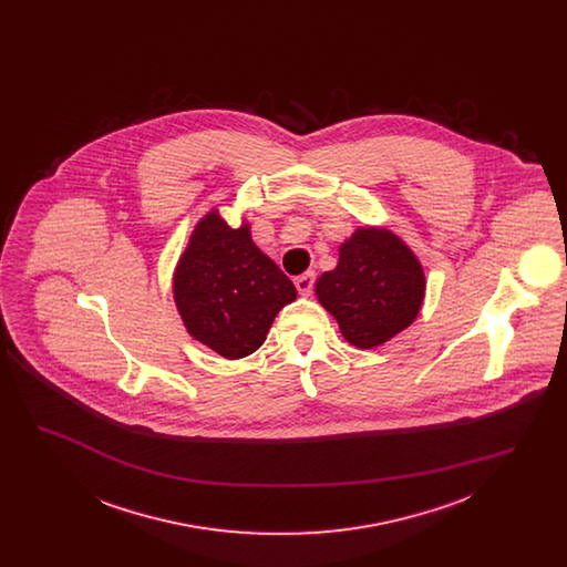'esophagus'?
<instances>
[{
    "mask_svg": "<svg viewBox=\"0 0 567 567\" xmlns=\"http://www.w3.org/2000/svg\"><path fill=\"white\" fill-rule=\"evenodd\" d=\"M315 280H317V274L315 271H306L301 276L296 278L297 291L299 296H310L312 293V287H315Z\"/></svg>",
    "mask_w": 567,
    "mask_h": 567,
    "instance_id": "1",
    "label": "esophagus"
}]
</instances>
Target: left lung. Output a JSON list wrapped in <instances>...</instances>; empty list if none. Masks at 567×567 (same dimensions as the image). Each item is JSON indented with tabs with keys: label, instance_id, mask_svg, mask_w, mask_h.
<instances>
[{
	"label": "left lung",
	"instance_id": "1",
	"mask_svg": "<svg viewBox=\"0 0 567 567\" xmlns=\"http://www.w3.org/2000/svg\"><path fill=\"white\" fill-rule=\"evenodd\" d=\"M425 274L419 259L386 229H357L340 246L338 268L317 280V297L357 349L391 340L421 310Z\"/></svg>",
	"mask_w": 567,
	"mask_h": 567
}]
</instances>
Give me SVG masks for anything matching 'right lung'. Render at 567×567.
<instances>
[{"mask_svg":"<svg viewBox=\"0 0 567 567\" xmlns=\"http://www.w3.org/2000/svg\"><path fill=\"white\" fill-rule=\"evenodd\" d=\"M297 297L293 282L216 210L204 216L174 274V299L190 336L225 359L257 351L274 317Z\"/></svg>","mask_w":567,"mask_h":567,"instance_id":"right-lung-1","label":"right lung"}]
</instances>
